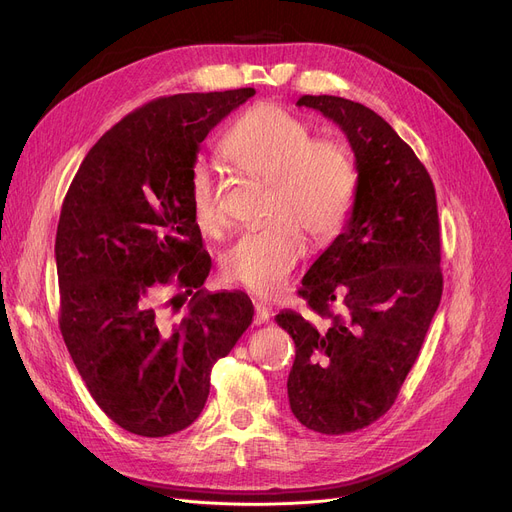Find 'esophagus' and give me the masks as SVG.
<instances>
[{"label":"esophagus","instance_id":"obj_1","mask_svg":"<svg viewBox=\"0 0 512 512\" xmlns=\"http://www.w3.org/2000/svg\"><path fill=\"white\" fill-rule=\"evenodd\" d=\"M270 317H272V311L267 309L263 303H257L255 305V326H261V324H267V321H270Z\"/></svg>","mask_w":512,"mask_h":512}]
</instances>
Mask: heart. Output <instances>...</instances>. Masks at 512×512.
<instances>
[{"label":"heart","mask_w":512,"mask_h":512,"mask_svg":"<svg viewBox=\"0 0 512 512\" xmlns=\"http://www.w3.org/2000/svg\"><path fill=\"white\" fill-rule=\"evenodd\" d=\"M222 155L249 176L270 182L265 226L240 234L222 255V276L259 297H274L307 255V236L334 234L351 205L357 172L348 149L313 139L311 126L274 103H259L226 132ZM191 213L203 234L228 226L218 182L207 166L191 178Z\"/></svg>","instance_id":"obj_1"}]
</instances>
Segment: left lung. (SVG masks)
<instances>
[{
  "instance_id": "obj_1",
  "label": "left lung",
  "mask_w": 512,
  "mask_h": 512,
  "mask_svg": "<svg viewBox=\"0 0 512 512\" xmlns=\"http://www.w3.org/2000/svg\"><path fill=\"white\" fill-rule=\"evenodd\" d=\"M297 105L346 134L357 168L342 232L299 290L324 321L276 315L297 346L286 384L292 415L340 436L378 421L419 357L442 299L438 205L425 166L382 116L334 95H303Z\"/></svg>"
}]
</instances>
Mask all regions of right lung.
Returning <instances> with one entry per match:
<instances>
[{
	"mask_svg": "<svg viewBox=\"0 0 512 512\" xmlns=\"http://www.w3.org/2000/svg\"><path fill=\"white\" fill-rule=\"evenodd\" d=\"M255 89L159 97L91 147L56 234L60 330L99 409L126 432L164 438L203 411L213 363L253 321L245 292H207L211 257L191 178L211 128ZM179 292L164 302L160 292ZM191 296L172 322L167 309Z\"/></svg>",
	"mask_w": 512,
	"mask_h": 512,
	"instance_id": "obj_1",
	"label": "right lung"
}]
</instances>
